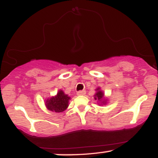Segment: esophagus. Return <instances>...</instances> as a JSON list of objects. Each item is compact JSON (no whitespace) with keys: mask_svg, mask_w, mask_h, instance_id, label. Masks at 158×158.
<instances>
[{"mask_svg":"<svg viewBox=\"0 0 158 158\" xmlns=\"http://www.w3.org/2000/svg\"><path fill=\"white\" fill-rule=\"evenodd\" d=\"M86 94V91L85 90H79V91L77 92V95L78 96H83Z\"/></svg>","mask_w":158,"mask_h":158,"instance_id":"esophagus-1","label":"esophagus"}]
</instances>
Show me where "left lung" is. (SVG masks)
Wrapping results in <instances>:
<instances>
[{"label":"left lung","mask_w":158,"mask_h":158,"mask_svg":"<svg viewBox=\"0 0 158 158\" xmlns=\"http://www.w3.org/2000/svg\"><path fill=\"white\" fill-rule=\"evenodd\" d=\"M97 90V93H96L95 95L94 96V99H95V100H102L103 97H104V94L99 90V88H98ZM102 102L103 103H105L104 102L105 101H102ZM105 104H106V103H105Z\"/></svg>","instance_id":"left-lung-1"}]
</instances>
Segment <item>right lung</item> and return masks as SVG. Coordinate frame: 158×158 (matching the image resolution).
Returning a JSON list of instances; mask_svg holds the SVG:
<instances>
[{"mask_svg":"<svg viewBox=\"0 0 158 158\" xmlns=\"http://www.w3.org/2000/svg\"><path fill=\"white\" fill-rule=\"evenodd\" d=\"M69 99L70 97L67 94H65L62 90H59L56 97H51L46 101V106L52 111L60 113L68 108Z\"/></svg>","mask_w":158,"mask_h":158,"instance_id":"add662e5","label":"right lung"}]
</instances>
